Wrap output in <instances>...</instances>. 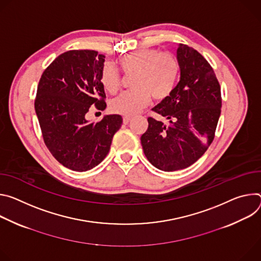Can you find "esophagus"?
Returning <instances> with one entry per match:
<instances>
[{
	"label": "esophagus",
	"mask_w": 261,
	"mask_h": 261,
	"mask_svg": "<svg viewBox=\"0 0 261 261\" xmlns=\"http://www.w3.org/2000/svg\"><path fill=\"white\" fill-rule=\"evenodd\" d=\"M129 121H130V117H129V116H124V117H123V123H124V124H127Z\"/></svg>",
	"instance_id": "34e87169"
}]
</instances>
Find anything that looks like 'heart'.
Returning <instances> with one entry per match:
<instances>
[{"mask_svg":"<svg viewBox=\"0 0 261 261\" xmlns=\"http://www.w3.org/2000/svg\"><path fill=\"white\" fill-rule=\"evenodd\" d=\"M118 64L125 75H133V90L115 97L110 105L112 112L133 116L145 108L150 96L161 101L166 99L175 85L179 65L175 56L155 48H142L118 59ZM100 82L106 91L115 93L119 89L120 74L113 65L107 63L100 72Z\"/></svg>","mask_w":261,"mask_h":261,"instance_id":"obj_1","label":"heart"}]
</instances>
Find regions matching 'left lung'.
Returning a JSON list of instances; mask_svg holds the SVG:
<instances>
[{
    "mask_svg": "<svg viewBox=\"0 0 261 261\" xmlns=\"http://www.w3.org/2000/svg\"><path fill=\"white\" fill-rule=\"evenodd\" d=\"M180 79L171 94L152 111L167 122L148 117L141 137L143 151L158 169L171 172L197 162L214 141L221 115V87L205 58L179 44Z\"/></svg>",
    "mask_w": 261,
    "mask_h": 261,
    "instance_id": "8db88e82",
    "label": "left lung"
}]
</instances>
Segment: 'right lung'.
<instances>
[{"label":"right lung","instance_id":"obj_1","mask_svg":"<svg viewBox=\"0 0 261 261\" xmlns=\"http://www.w3.org/2000/svg\"><path fill=\"white\" fill-rule=\"evenodd\" d=\"M105 58L91 49L65 51L45 68L37 87L34 105L43 141L53 156L73 171L101 163L122 124L120 115H107L98 122L85 118L91 106L107 107L100 82Z\"/></svg>","mask_w":261,"mask_h":261}]
</instances>
